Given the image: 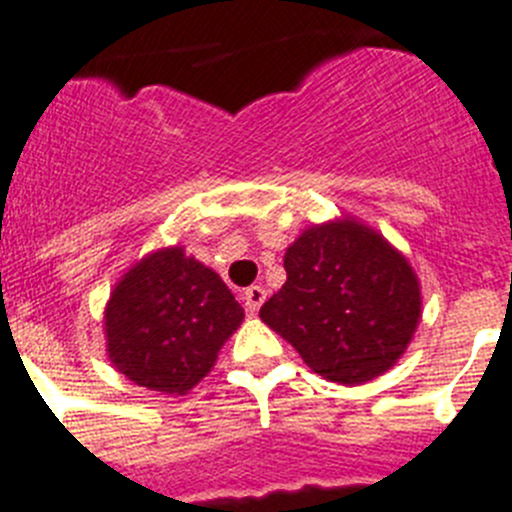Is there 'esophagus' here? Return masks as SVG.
<instances>
[{
  "label": "esophagus",
  "instance_id": "1",
  "mask_svg": "<svg viewBox=\"0 0 512 512\" xmlns=\"http://www.w3.org/2000/svg\"><path fill=\"white\" fill-rule=\"evenodd\" d=\"M265 298H267V290L262 288V285H250V288L242 293V301H245V308L250 313L260 311V306L265 303Z\"/></svg>",
  "mask_w": 512,
  "mask_h": 512
}]
</instances>
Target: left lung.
Listing matches in <instances>:
<instances>
[{"label":"left lung","instance_id":"1","mask_svg":"<svg viewBox=\"0 0 512 512\" xmlns=\"http://www.w3.org/2000/svg\"><path fill=\"white\" fill-rule=\"evenodd\" d=\"M288 280L260 319L324 380L362 385L405 354L423 313L408 257L370 224H311L283 257Z\"/></svg>","mask_w":512,"mask_h":512}]
</instances>
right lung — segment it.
<instances>
[{
  "instance_id": "add662e5",
  "label": "right lung",
  "mask_w": 512,
  "mask_h": 512,
  "mask_svg": "<svg viewBox=\"0 0 512 512\" xmlns=\"http://www.w3.org/2000/svg\"><path fill=\"white\" fill-rule=\"evenodd\" d=\"M242 319L245 311L219 273L181 245L160 247L140 257L109 293L107 357L140 388L186 395L209 375Z\"/></svg>"
}]
</instances>
